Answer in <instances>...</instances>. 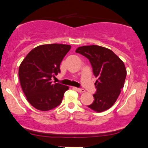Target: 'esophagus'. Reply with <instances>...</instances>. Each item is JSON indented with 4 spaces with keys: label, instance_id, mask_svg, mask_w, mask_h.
I'll list each match as a JSON object with an SVG mask.
<instances>
[{
    "label": "esophagus",
    "instance_id": "34e87169",
    "mask_svg": "<svg viewBox=\"0 0 148 148\" xmlns=\"http://www.w3.org/2000/svg\"><path fill=\"white\" fill-rule=\"evenodd\" d=\"M74 89L76 90V91H78V92H84V89H82V88L74 87Z\"/></svg>",
    "mask_w": 148,
    "mask_h": 148
}]
</instances>
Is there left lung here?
Listing matches in <instances>:
<instances>
[{"instance_id": "8db88e82", "label": "left lung", "mask_w": 148, "mask_h": 148, "mask_svg": "<svg viewBox=\"0 0 148 148\" xmlns=\"http://www.w3.org/2000/svg\"><path fill=\"white\" fill-rule=\"evenodd\" d=\"M76 52L89 60L97 78L94 101L88 107L96 112L106 111L114 105L124 86L127 76L124 62L112 50L98 45L79 47Z\"/></svg>"}]
</instances>
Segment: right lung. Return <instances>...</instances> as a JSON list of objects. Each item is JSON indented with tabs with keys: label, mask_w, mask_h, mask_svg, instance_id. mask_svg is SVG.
<instances>
[{
	"label": "right lung",
	"mask_w": 148,
	"mask_h": 148,
	"mask_svg": "<svg viewBox=\"0 0 148 148\" xmlns=\"http://www.w3.org/2000/svg\"><path fill=\"white\" fill-rule=\"evenodd\" d=\"M71 46L39 45L29 51L19 68V82L27 101L36 109L48 111L62 103L68 86L53 84L51 78L60 72V64Z\"/></svg>",
	"instance_id": "right-lung-1"
}]
</instances>
